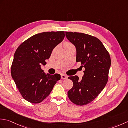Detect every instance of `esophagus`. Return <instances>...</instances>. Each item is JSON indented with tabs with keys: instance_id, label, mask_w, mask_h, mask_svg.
<instances>
[{
	"instance_id": "1",
	"label": "esophagus",
	"mask_w": 128,
	"mask_h": 128,
	"mask_svg": "<svg viewBox=\"0 0 128 128\" xmlns=\"http://www.w3.org/2000/svg\"><path fill=\"white\" fill-rule=\"evenodd\" d=\"M61 78H62V79H66V78H68V76L65 74H62Z\"/></svg>"
}]
</instances>
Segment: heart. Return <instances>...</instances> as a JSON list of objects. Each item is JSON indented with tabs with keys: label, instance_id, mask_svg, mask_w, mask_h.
<instances>
[{
	"label": "heart",
	"instance_id": "b5f03b06",
	"mask_svg": "<svg viewBox=\"0 0 128 128\" xmlns=\"http://www.w3.org/2000/svg\"><path fill=\"white\" fill-rule=\"evenodd\" d=\"M71 44H72L71 43H70V42H66L64 44V46H69V45H71Z\"/></svg>",
	"mask_w": 128,
	"mask_h": 128
}]
</instances>
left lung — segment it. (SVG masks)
<instances>
[{"mask_svg":"<svg viewBox=\"0 0 128 128\" xmlns=\"http://www.w3.org/2000/svg\"><path fill=\"white\" fill-rule=\"evenodd\" d=\"M66 36L76 49V62L85 68L81 80L77 75L68 78L73 86L68 96L74 104L86 105L98 96L108 82L110 55L96 37L75 32H66Z\"/></svg>","mask_w":128,"mask_h":128,"instance_id":"1","label":"left lung"}]
</instances>
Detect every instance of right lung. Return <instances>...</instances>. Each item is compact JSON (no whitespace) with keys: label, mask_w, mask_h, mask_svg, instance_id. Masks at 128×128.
<instances>
[{"label":"right lung","mask_w":128,"mask_h":128,"mask_svg":"<svg viewBox=\"0 0 128 128\" xmlns=\"http://www.w3.org/2000/svg\"><path fill=\"white\" fill-rule=\"evenodd\" d=\"M64 37V31L42 32L30 37L16 50L11 74L21 96L28 102L43 101L60 79V74H46L40 65L46 64V60Z\"/></svg>","instance_id":"1"}]
</instances>
